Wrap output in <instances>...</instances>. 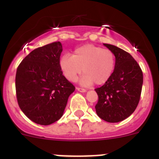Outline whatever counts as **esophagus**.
Returning a JSON list of instances; mask_svg holds the SVG:
<instances>
[{"label":"esophagus","mask_w":159,"mask_h":159,"mask_svg":"<svg viewBox=\"0 0 159 159\" xmlns=\"http://www.w3.org/2000/svg\"><path fill=\"white\" fill-rule=\"evenodd\" d=\"M76 89H77V91H79V92H85L87 91L85 88H80V87H77Z\"/></svg>","instance_id":"1"}]
</instances>
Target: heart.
Here are the masks:
<instances>
[{
  "instance_id": "obj_1",
  "label": "heart",
  "mask_w": 159,
  "mask_h": 159,
  "mask_svg": "<svg viewBox=\"0 0 159 159\" xmlns=\"http://www.w3.org/2000/svg\"><path fill=\"white\" fill-rule=\"evenodd\" d=\"M116 65V57L111 50L94 44H85L74 50L72 56L64 55L60 67L67 80L75 82L84 73L81 83L89 86L95 83L102 85L111 76Z\"/></svg>"
}]
</instances>
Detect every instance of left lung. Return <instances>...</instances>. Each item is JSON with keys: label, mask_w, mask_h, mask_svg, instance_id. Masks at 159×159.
<instances>
[{"label": "left lung", "mask_w": 159, "mask_h": 159, "mask_svg": "<svg viewBox=\"0 0 159 159\" xmlns=\"http://www.w3.org/2000/svg\"><path fill=\"white\" fill-rule=\"evenodd\" d=\"M104 46L115 54L116 65L107 82L95 89L99 96L95 110L100 119L118 123L129 117L139 102L143 71L130 53L111 44Z\"/></svg>", "instance_id": "obj_1"}]
</instances>
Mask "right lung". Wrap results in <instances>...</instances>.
Masks as SVG:
<instances>
[{"instance_id": "obj_1", "label": "right lung", "mask_w": 159, "mask_h": 159, "mask_svg": "<svg viewBox=\"0 0 159 159\" xmlns=\"http://www.w3.org/2000/svg\"><path fill=\"white\" fill-rule=\"evenodd\" d=\"M60 41L37 48L25 57L16 74L18 105L25 116L40 125H50L62 117L75 86L60 67Z\"/></svg>"}]
</instances>
